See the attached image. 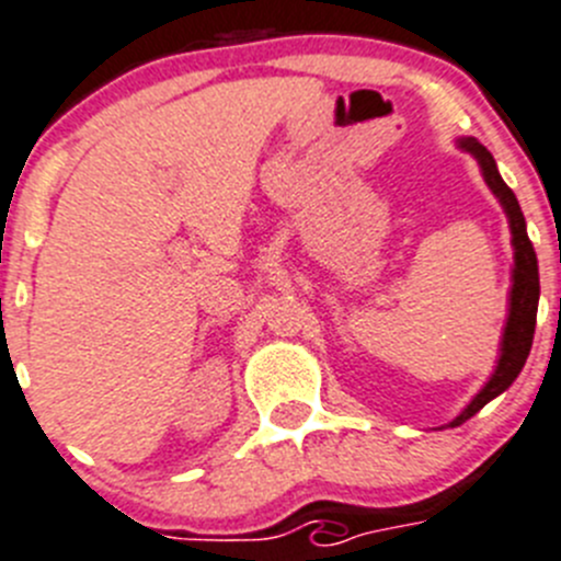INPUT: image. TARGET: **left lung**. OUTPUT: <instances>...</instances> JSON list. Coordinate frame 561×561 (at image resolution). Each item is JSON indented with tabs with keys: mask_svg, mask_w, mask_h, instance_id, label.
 Returning <instances> with one entry per match:
<instances>
[{
	"mask_svg": "<svg viewBox=\"0 0 561 561\" xmlns=\"http://www.w3.org/2000/svg\"><path fill=\"white\" fill-rule=\"evenodd\" d=\"M462 149H468L470 154L479 160L481 171H484V180L490 185V191L501 198L506 216H510L512 227V243H515V274H512V298H510V321L504 329V343H501V359L499 368H495L493 379L486 381L484 390L476 396L468 404V410L451 423L459 426L468 417H473L486 401H493L495 396L506 390L512 381L517 379V374L526 365L528 352H531L534 340V327H537V301H540V274H537V254H534V245L526 234V218L520 213V204H517L512 187L501 180L499 165H495L493 154L484 149L476 138H462L459 140Z\"/></svg>",
	"mask_w": 561,
	"mask_h": 561,
	"instance_id": "obj_1",
	"label": "left lung"
}]
</instances>
